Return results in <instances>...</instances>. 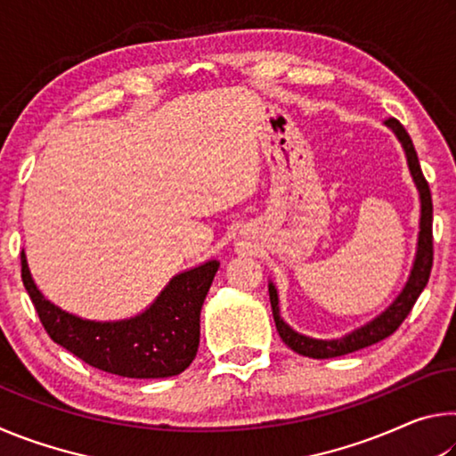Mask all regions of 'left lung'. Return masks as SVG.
Wrapping results in <instances>:
<instances>
[{"instance_id": "obj_1", "label": "left lung", "mask_w": 456, "mask_h": 456, "mask_svg": "<svg viewBox=\"0 0 456 456\" xmlns=\"http://www.w3.org/2000/svg\"><path fill=\"white\" fill-rule=\"evenodd\" d=\"M384 125L396 134L400 144H403L404 154H406L408 171H411V175H412V181H414L416 191H419V197H420V223H419L420 231H419V241H416V253H414L411 275H408L403 291L398 293L395 302L386 307L382 314H378L374 320H370L368 323H364V326H360L354 331H350V334H346L342 338H334V339L310 338L305 334H299V331L293 330L289 323H285L280 315V296H277V288L273 285V281H269V302H272L275 328H277V331H280L283 342L288 344L293 352L302 354V356L318 358V360L344 356V354L362 350V348H366V346H372L376 342H380V339L388 338L390 334H395L400 323L404 322L406 315L411 314L412 305L416 304V299H419L422 289L427 288V283H428L430 267H432L430 189H428L427 179H424V175L420 171V163H419V157H416L414 144L411 141V136H408V133L404 130V126L400 125L396 118H388Z\"/></svg>"}]
</instances>
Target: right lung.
<instances>
[{
  "instance_id": "obj_1",
  "label": "right lung",
  "mask_w": 456,
  "mask_h": 456,
  "mask_svg": "<svg viewBox=\"0 0 456 456\" xmlns=\"http://www.w3.org/2000/svg\"><path fill=\"white\" fill-rule=\"evenodd\" d=\"M217 269L219 261L209 259L176 273L144 312L98 322L52 304L37 289L21 251V280L53 342L86 364L125 378H168L191 366L199 348L200 307Z\"/></svg>"
}]
</instances>
